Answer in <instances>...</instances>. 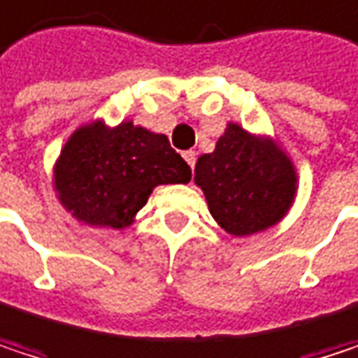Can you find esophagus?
Here are the masks:
<instances>
[{
  "mask_svg": "<svg viewBox=\"0 0 358 358\" xmlns=\"http://www.w3.org/2000/svg\"><path fill=\"white\" fill-rule=\"evenodd\" d=\"M183 158H185V162L194 169L196 166V152L194 150H187V152H183Z\"/></svg>",
  "mask_w": 358,
  "mask_h": 358,
  "instance_id": "1",
  "label": "esophagus"
}]
</instances>
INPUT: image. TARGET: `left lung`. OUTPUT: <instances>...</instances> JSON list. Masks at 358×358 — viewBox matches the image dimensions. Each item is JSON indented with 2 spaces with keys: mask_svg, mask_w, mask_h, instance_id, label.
<instances>
[{
  "mask_svg": "<svg viewBox=\"0 0 358 358\" xmlns=\"http://www.w3.org/2000/svg\"><path fill=\"white\" fill-rule=\"evenodd\" d=\"M210 215L231 236H250L275 225L296 194L289 158L265 139L229 122L213 154L196 164Z\"/></svg>",
  "mask_w": 358,
  "mask_h": 358,
  "instance_id": "left-lung-1",
  "label": "left lung"
}]
</instances>
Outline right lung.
<instances>
[{"instance_id":"obj_1","label":"right lung","mask_w":358,"mask_h":358,"mask_svg":"<svg viewBox=\"0 0 358 358\" xmlns=\"http://www.w3.org/2000/svg\"><path fill=\"white\" fill-rule=\"evenodd\" d=\"M189 164L156 135L133 122L106 129L81 127L64 145L56 164L60 202L79 221L120 229L148 202L156 185L187 183Z\"/></svg>"}]
</instances>
